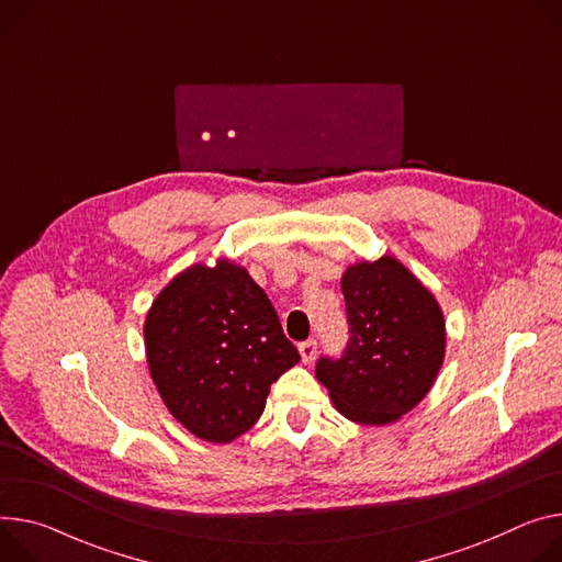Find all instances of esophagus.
Here are the masks:
<instances>
[{"label":"esophagus","instance_id":"obj_1","mask_svg":"<svg viewBox=\"0 0 562 562\" xmlns=\"http://www.w3.org/2000/svg\"><path fill=\"white\" fill-rule=\"evenodd\" d=\"M297 349H300L302 363H314V361H316V351H318L316 340H304V342H300Z\"/></svg>","mask_w":562,"mask_h":562}]
</instances>
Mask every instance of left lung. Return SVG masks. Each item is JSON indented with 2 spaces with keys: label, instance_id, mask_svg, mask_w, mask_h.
Instances as JSON below:
<instances>
[{
  "label": "left lung",
  "instance_id": "left-lung-1",
  "mask_svg": "<svg viewBox=\"0 0 562 562\" xmlns=\"http://www.w3.org/2000/svg\"><path fill=\"white\" fill-rule=\"evenodd\" d=\"M340 289L349 340L340 359L321 356L316 379L349 422L394 424L428 394L443 363L441 307L392 255L351 265Z\"/></svg>",
  "mask_w": 562,
  "mask_h": 562
}]
</instances>
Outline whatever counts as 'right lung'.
Instances as JSON below:
<instances>
[{"mask_svg":"<svg viewBox=\"0 0 562 562\" xmlns=\"http://www.w3.org/2000/svg\"><path fill=\"white\" fill-rule=\"evenodd\" d=\"M143 334L170 415L213 443L252 428L271 383L300 361L267 293L231 260L181 271L151 302Z\"/></svg>","mask_w":562,"mask_h":562,"instance_id":"add662e5","label":"right lung"}]
</instances>
